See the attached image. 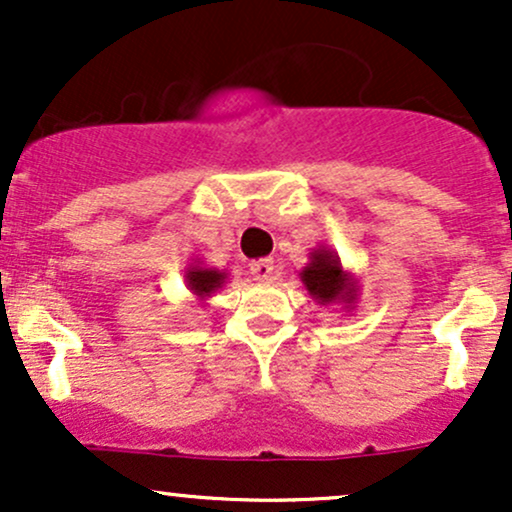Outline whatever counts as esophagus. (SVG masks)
<instances>
[{"mask_svg":"<svg viewBox=\"0 0 512 512\" xmlns=\"http://www.w3.org/2000/svg\"><path fill=\"white\" fill-rule=\"evenodd\" d=\"M274 272V262L272 260H257L250 264V274L255 281H269Z\"/></svg>","mask_w":512,"mask_h":512,"instance_id":"obj_1","label":"esophagus"}]
</instances>
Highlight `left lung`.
<instances>
[{
    "label": "left lung",
    "mask_w": 512,
    "mask_h": 512,
    "mask_svg": "<svg viewBox=\"0 0 512 512\" xmlns=\"http://www.w3.org/2000/svg\"><path fill=\"white\" fill-rule=\"evenodd\" d=\"M305 291L320 305H342L346 313L356 308L358 279L354 272H346L339 255L330 248H313L310 260L298 272Z\"/></svg>",
    "instance_id": "obj_1"
}]
</instances>
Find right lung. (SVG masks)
<instances>
[{
  "label": "right lung",
  "instance_id": "add662e5",
  "mask_svg": "<svg viewBox=\"0 0 512 512\" xmlns=\"http://www.w3.org/2000/svg\"><path fill=\"white\" fill-rule=\"evenodd\" d=\"M226 279L228 276L226 272H221V269L204 267V264H199L197 260L187 264V272H185L187 289L192 291V296H195L197 301H207V298L214 296Z\"/></svg>",
  "mask_w": 512,
  "mask_h": 512
}]
</instances>
